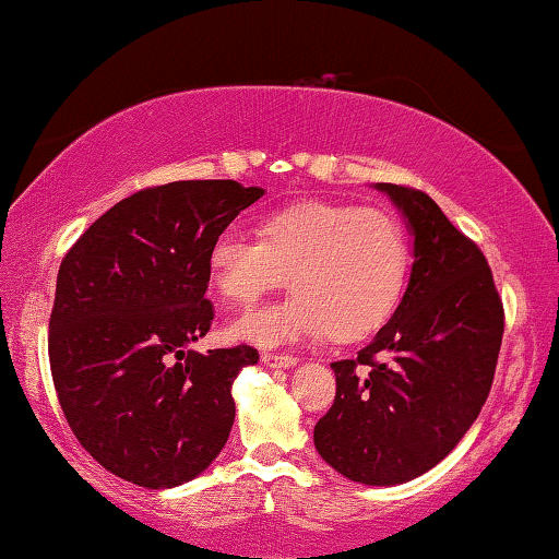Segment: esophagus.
<instances>
[{
	"instance_id": "1",
	"label": "esophagus",
	"mask_w": 559,
	"mask_h": 559,
	"mask_svg": "<svg viewBox=\"0 0 559 559\" xmlns=\"http://www.w3.org/2000/svg\"><path fill=\"white\" fill-rule=\"evenodd\" d=\"M261 362L271 367V370H290V367L298 365V357L278 355V353H261Z\"/></svg>"
}]
</instances>
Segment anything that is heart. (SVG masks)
Instances as JSON below:
<instances>
[{"instance_id":"b5f03b06","label":"heart","mask_w":559,"mask_h":559,"mask_svg":"<svg viewBox=\"0 0 559 559\" xmlns=\"http://www.w3.org/2000/svg\"><path fill=\"white\" fill-rule=\"evenodd\" d=\"M206 271L226 306H251L288 276L293 296L241 316L231 340L293 345L330 333L337 343L386 323L409 271V241L392 214L302 202L269 214L261 239L226 226L206 251Z\"/></svg>"}]
</instances>
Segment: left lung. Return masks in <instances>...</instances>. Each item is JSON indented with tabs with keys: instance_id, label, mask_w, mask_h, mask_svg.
<instances>
[{
	"instance_id": "obj_1",
	"label": "left lung",
	"mask_w": 559,
	"mask_h": 559,
	"mask_svg": "<svg viewBox=\"0 0 559 559\" xmlns=\"http://www.w3.org/2000/svg\"><path fill=\"white\" fill-rule=\"evenodd\" d=\"M374 189L404 216L414 263L390 323L357 359L330 365L337 392L313 441L347 480L400 486L447 459L476 421L493 384L503 302L484 253L429 194ZM359 364L367 376L356 374Z\"/></svg>"
}]
</instances>
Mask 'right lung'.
I'll return each mask as SVG.
<instances>
[{"instance_id":"obj_1","label":"right lung","mask_w":559,"mask_h":559,"mask_svg":"<svg viewBox=\"0 0 559 559\" xmlns=\"http://www.w3.org/2000/svg\"><path fill=\"white\" fill-rule=\"evenodd\" d=\"M263 197L234 179L143 189L93 222L61 261L49 320L56 394L103 468L145 488L200 476L229 439L231 384L259 353H194L210 333L206 251Z\"/></svg>"}]
</instances>
